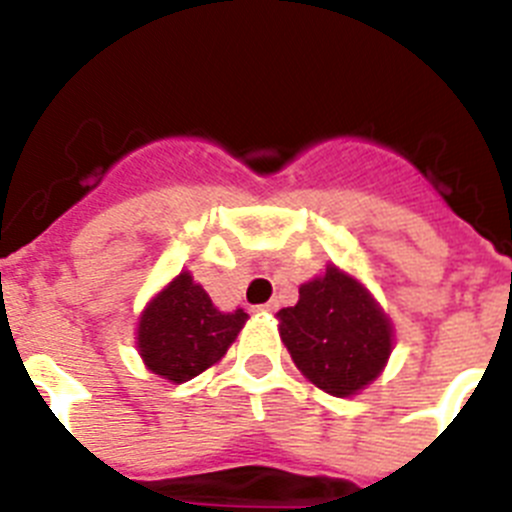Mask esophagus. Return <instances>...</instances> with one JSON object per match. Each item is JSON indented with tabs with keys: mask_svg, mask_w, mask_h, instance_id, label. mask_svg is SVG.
I'll return each mask as SVG.
<instances>
[{
	"mask_svg": "<svg viewBox=\"0 0 512 512\" xmlns=\"http://www.w3.org/2000/svg\"><path fill=\"white\" fill-rule=\"evenodd\" d=\"M257 309H260V311H275V309H278V301H268V304L257 306Z\"/></svg>",
	"mask_w": 512,
	"mask_h": 512,
	"instance_id": "esophagus-1",
	"label": "esophagus"
}]
</instances>
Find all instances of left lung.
<instances>
[{"mask_svg": "<svg viewBox=\"0 0 512 512\" xmlns=\"http://www.w3.org/2000/svg\"><path fill=\"white\" fill-rule=\"evenodd\" d=\"M281 340L311 384L350 397L371 384L391 353V324L366 288L335 265L278 311Z\"/></svg>", "mask_w": 512, "mask_h": 512, "instance_id": "8db88e82", "label": "left lung"}]
</instances>
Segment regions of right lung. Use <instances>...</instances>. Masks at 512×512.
Here are the masks:
<instances>
[{
  "label": "right lung",
  "mask_w": 512,
  "mask_h": 512,
  "mask_svg": "<svg viewBox=\"0 0 512 512\" xmlns=\"http://www.w3.org/2000/svg\"><path fill=\"white\" fill-rule=\"evenodd\" d=\"M244 322L242 309L224 314L190 273H180L141 314V358L162 379L185 384L221 361Z\"/></svg>",
  "instance_id": "add662e5"
}]
</instances>
